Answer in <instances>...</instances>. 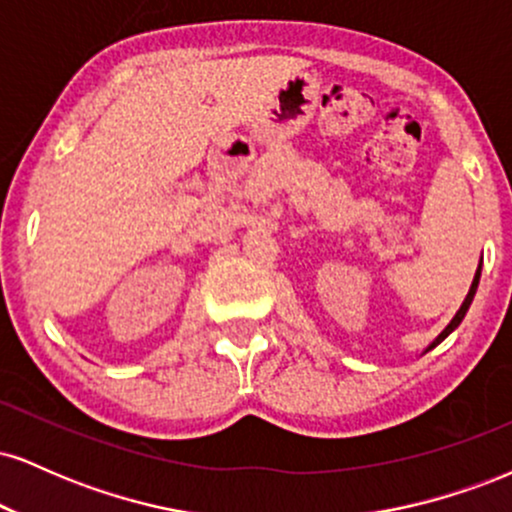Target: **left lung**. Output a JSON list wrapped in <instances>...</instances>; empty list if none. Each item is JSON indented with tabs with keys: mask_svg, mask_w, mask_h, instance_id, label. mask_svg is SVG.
I'll list each match as a JSON object with an SVG mask.
<instances>
[{
	"mask_svg": "<svg viewBox=\"0 0 512 512\" xmlns=\"http://www.w3.org/2000/svg\"><path fill=\"white\" fill-rule=\"evenodd\" d=\"M479 276H481V262H479V267H477V274H474V281H472V286H469V293H467V298H464V303L460 305V310H457V313H455V317H452V320H450V325H448V327H445V330L438 334V339H436V342H433L431 346H428V349H426V351L436 349V346H438L440 342H443V339H445V337H448V334H450V332H455V330H457V325H460V322L464 320V315H467L469 305H472V301H474V293H477V286H479Z\"/></svg>",
	"mask_w": 512,
	"mask_h": 512,
	"instance_id": "obj_1",
	"label": "left lung"
}]
</instances>
